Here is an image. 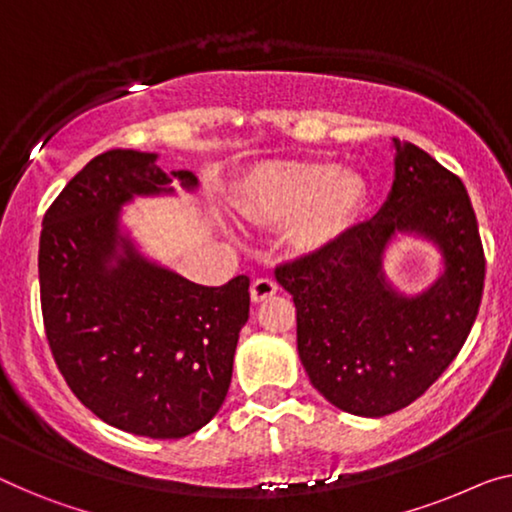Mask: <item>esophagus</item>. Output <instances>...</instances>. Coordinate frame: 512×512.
<instances>
[{
	"instance_id": "1",
	"label": "esophagus",
	"mask_w": 512,
	"mask_h": 512,
	"mask_svg": "<svg viewBox=\"0 0 512 512\" xmlns=\"http://www.w3.org/2000/svg\"><path fill=\"white\" fill-rule=\"evenodd\" d=\"M278 292V282L271 278H257L253 285H250V299L255 303H262Z\"/></svg>"
}]
</instances>
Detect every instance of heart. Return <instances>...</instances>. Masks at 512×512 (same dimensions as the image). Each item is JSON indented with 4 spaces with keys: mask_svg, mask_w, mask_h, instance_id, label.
<instances>
[{
    "mask_svg": "<svg viewBox=\"0 0 512 512\" xmlns=\"http://www.w3.org/2000/svg\"><path fill=\"white\" fill-rule=\"evenodd\" d=\"M368 186L354 170L333 163L264 165L250 174L243 209L264 223H292L301 248L331 246L363 211Z\"/></svg>",
    "mask_w": 512,
    "mask_h": 512,
    "instance_id": "heart-1",
    "label": "heart"
}]
</instances>
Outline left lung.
Wrapping results in <instances>:
<instances>
[{
    "label": "left lung",
    "instance_id": "obj_1",
    "mask_svg": "<svg viewBox=\"0 0 512 512\" xmlns=\"http://www.w3.org/2000/svg\"><path fill=\"white\" fill-rule=\"evenodd\" d=\"M395 179L384 207L317 253L280 264L296 305V345L312 386L335 407L379 418L441 377L467 340L483 299L485 255L467 188L416 144L393 137ZM398 233L432 240L445 273L416 297L383 273Z\"/></svg>",
    "mask_w": 512,
    "mask_h": 512
}]
</instances>
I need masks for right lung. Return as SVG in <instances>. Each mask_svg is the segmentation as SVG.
I'll use <instances>...</instances> for the list:
<instances>
[{
  "mask_svg": "<svg viewBox=\"0 0 512 512\" xmlns=\"http://www.w3.org/2000/svg\"><path fill=\"white\" fill-rule=\"evenodd\" d=\"M156 154L91 158L50 204L38 243L41 310L66 384L108 425L181 439L207 425L230 391L250 278L204 287L144 257L119 230L133 197L195 190L188 170Z\"/></svg>",
  "mask_w": 512,
  "mask_h": 512,
  "instance_id": "obj_1",
  "label": "right lung"
}]
</instances>
